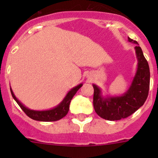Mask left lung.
Listing matches in <instances>:
<instances>
[{"mask_svg": "<svg viewBox=\"0 0 158 158\" xmlns=\"http://www.w3.org/2000/svg\"><path fill=\"white\" fill-rule=\"evenodd\" d=\"M128 42L137 44L135 47L138 60L136 73L128 90L121 95H103L100 87L94 88L93 106L98 115L106 120L116 121L125 118L144 105L148 95L150 69L142 49L137 41L128 37Z\"/></svg>", "mask_w": 158, "mask_h": 158, "instance_id": "obj_1", "label": "left lung"}]
</instances>
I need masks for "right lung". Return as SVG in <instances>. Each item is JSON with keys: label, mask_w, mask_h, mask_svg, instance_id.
<instances>
[{"label": "right lung", "mask_w": 158, "mask_h": 158, "mask_svg": "<svg viewBox=\"0 0 158 158\" xmlns=\"http://www.w3.org/2000/svg\"><path fill=\"white\" fill-rule=\"evenodd\" d=\"M82 85H83V84L80 83L78 85H76V86L72 88L69 92H67L66 96L64 97V98L62 100V102L60 104H58L54 108H52V109L47 110H33L26 107V106H25L24 105H23V103L15 96L11 87H10V89L11 95H12L14 99L17 102V103L19 105V106H20V107L21 108V109L26 113V114L28 117L33 119V120L40 121V122H55V121H58L60 120V119L63 118V117H65V116L67 114L69 109V105L72 98L74 96L75 94L76 93V92L82 86Z\"/></svg>", "instance_id": "obj_1"}]
</instances>
